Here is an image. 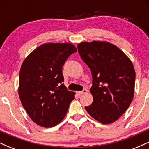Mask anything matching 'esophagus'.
I'll use <instances>...</instances> for the list:
<instances>
[{
	"label": "esophagus",
	"mask_w": 149,
	"mask_h": 149,
	"mask_svg": "<svg viewBox=\"0 0 149 149\" xmlns=\"http://www.w3.org/2000/svg\"><path fill=\"white\" fill-rule=\"evenodd\" d=\"M87 92H88V90H87L86 89H84V90H83V91H81V92H77V93H78L79 95H84V94L86 93Z\"/></svg>",
	"instance_id": "34e87169"
}]
</instances>
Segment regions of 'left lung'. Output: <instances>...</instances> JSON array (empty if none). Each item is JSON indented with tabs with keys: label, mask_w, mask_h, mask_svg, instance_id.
I'll list each match as a JSON object with an SVG mask.
<instances>
[{
	"label": "left lung",
	"mask_w": 149,
	"mask_h": 149,
	"mask_svg": "<svg viewBox=\"0 0 149 149\" xmlns=\"http://www.w3.org/2000/svg\"><path fill=\"white\" fill-rule=\"evenodd\" d=\"M77 47L92 75L90 91L93 102L85 110L101 123H112L125 112L134 97L132 63L120 49L109 42H83Z\"/></svg>",
	"instance_id": "1"
}]
</instances>
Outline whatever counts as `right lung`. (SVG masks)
<instances>
[{
	"mask_svg": "<svg viewBox=\"0 0 149 149\" xmlns=\"http://www.w3.org/2000/svg\"><path fill=\"white\" fill-rule=\"evenodd\" d=\"M76 52L72 43L49 42L36 48L22 63L19 96L31 119L41 127H54L61 122L74 100L75 92L62 83V67Z\"/></svg>",
	"mask_w": 149,
	"mask_h": 149,
	"instance_id": "add662e5",
	"label": "right lung"
}]
</instances>
